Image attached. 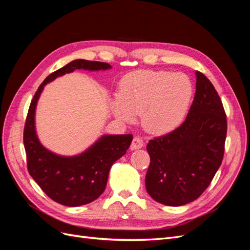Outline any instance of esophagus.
I'll return each instance as SVG.
<instances>
[{"label": "esophagus", "mask_w": 250, "mask_h": 250, "mask_svg": "<svg viewBox=\"0 0 250 250\" xmlns=\"http://www.w3.org/2000/svg\"><path fill=\"white\" fill-rule=\"evenodd\" d=\"M144 146V141L142 140V138H140V137H137V135H135V137L133 138V140H132V143H131V149L132 150H135V149H140V148H142Z\"/></svg>", "instance_id": "obj_1"}]
</instances>
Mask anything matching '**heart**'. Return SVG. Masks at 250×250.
Listing matches in <instances>:
<instances>
[{"instance_id": "1", "label": "heart", "mask_w": 250, "mask_h": 250, "mask_svg": "<svg viewBox=\"0 0 250 250\" xmlns=\"http://www.w3.org/2000/svg\"><path fill=\"white\" fill-rule=\"evenodd\" d=\"M193 85L186 75L144 70L121 80L119 98L111 103L115 115L131 122L141 113L143 127L151 133H168L181 123L190 106Z\"/></svg>"}]
</instances>
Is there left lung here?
<instances>
[{
  "label": "left lung",
  "instance_id": "8db88e82",
  "mask_svg": "<svg viewBox=\"0 0 250 250\" xmlns=\"http://www.w3.org/2000/svg\"><path fill=\"white\" fill-rule=\"evenodd\" d=\"M196 93L185 122L150 140L146 190L155 201L180 207L207 190L224 155L228 121L211 82L196 72Z\"/></svg>",
  "mask_w": 250,
  "mask_h": 250
}]
</instances>
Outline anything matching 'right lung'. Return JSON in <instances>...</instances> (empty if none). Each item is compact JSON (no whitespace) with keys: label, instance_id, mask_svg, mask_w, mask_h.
Instances as JSON below:
<instances>
[{"label":"right lung","instance_id":"right-lung-1","mask_svg":"<svg viewBox=\"0 0 250 250\" xmlns=\"http://www.w3.org/2000/svg\"><path fill=\"white\" fill-rule=\"evenodd\" d=\"M106 62L76 59L50 74L40 85L30 103L24 128V146L30 175L42 190L62 206L79 207L96 200L104 192L112 164L129 148L132 134L104 135L85 152L64 157L50 152L36 137L34 113L43 86L65 73L75 70L110 69Z\"/></svg>","mask_w":250,"mask_h":250}]
</instances>
